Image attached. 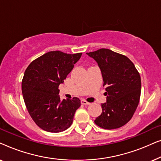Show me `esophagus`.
<instances>
[{"mask_svg":"<svg viewBox=\"0 0 161 161\" xmlns=\"http://www.w3.org/2000/svg\"><path fill=\"white\" fill-rule=\"evenodd\" d=\"M81 104H83V105H90V103L87 102V101L86 100H81Z\"/></svg>","mask_w":161,"mask_h":161,"instance_id":"obj_1","label":"esophagus"}]
</instances>
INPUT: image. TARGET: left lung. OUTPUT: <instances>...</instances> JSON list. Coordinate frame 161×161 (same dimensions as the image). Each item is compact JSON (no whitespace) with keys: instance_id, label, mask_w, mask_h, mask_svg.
I'll return each mask as SVG.
<instances>
[{"instance_id":"8db88e82","label":"left lung","mask_w":161,"mask_h":161,"mask_svg":"<svg viewBox=\"0 0 161 161\" xmlns=\"http://www.w3.org/2000/svg\"><path fill=\"white\" fill-rule=\"evenodd\" d=\"M86 54L97 61L103 86H106V103L102 104V114L94 123L103 129L119 128L131 119L139 103V72L127 56L109 49L101 48Z\"/></svg>"}]
</instances>
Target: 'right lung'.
Segmentation results:
<instances>
[{
	"instance_id": "1",
	"label": "right lung",
	"mask_w": 161,
	"mask_h": 161,
	"mask_svg": "<svg viewBox=\"0 0 161 161\" xmlns=\"http://www.w3.org/2000/svg\"><path fill=\"white\" fill-rule=\"evenodd\" d=\"M81 55L50 51L33 61L25 69L22 80L24 102L32 119L44 130L59 133L71 126L80 100L78 97L61 100L58 86Z\"/></svg>"
}]
</instances>
